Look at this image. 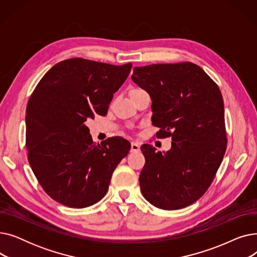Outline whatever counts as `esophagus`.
<instances>
[{"label":"esophagus","instance_id":"esophagus-1","mask_svg":"<svg viewBox=\"0 0 257 257\" xmlns=\"http://www.w3.org/2000/svg\"><path fill=\"white\" fill-rule=\"evenodd\" d=\"M141 149V146L139 143L136 142H132L131 143V152H138Z\"/></svg>","mask_w":257,"mask_h":257}]
</instances>
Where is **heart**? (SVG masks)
<instances>
[{
	"instance_id": "heart-1",
	"label": "heart",
	"mask_w": 257,
	"mask_h": 257,
	"mask_svg": "<svg viewBox=\"0 0 257 257\" xmlns=\"http://www.w3.org/2000/svg\"><path fill=\"white\" fill-rule=\"evenodd\" d=\"M140 89H141V88H132V89L130 90V92H131V91H137V90H140Z\"/></svg>"
}]
</instances>
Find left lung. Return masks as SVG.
I'll list each match as a JSON object with an SVG mask.
<instances>
[{
    "instance_id": "obj_1",
    "label": "left lung",
    "mask_w": 257,
    "mask_h": 257,
    "mask_svg": "<svg viewBox=\"0 0 257 257\" xmlns=\"http://www.w3.org/2000/svg\"><path fill=\"white\" fill-rule=\"evenodd\" d=\"M131 79L149 92L157 139L172 137L171 150L143 145V196L165 210L193 204L208 190L223 160L227 136L217 83L192 62L134 67Z\"/></svg>"
}]
</instances>
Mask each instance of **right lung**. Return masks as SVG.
<instances>
[{
    "label": "right lung",
    "mask_w": 257,
    "mask_h": 257,
    "mask_svg": "<svg viewBox=\"0 0 257 257\" xmlns=\"http://www.w3.org/2000/svg\"><path fill=\"white\" fill-rule=\"evenodd\" d=\"M132 63L112 65L71 58L40 79L26 109V147L38 183L58 203L83 208L107 193L112 173L127 156L123 138L94 144L87 118L106 115Z\"/></svg>",
    "instance_id": "obj_1"
}]
</instances>
